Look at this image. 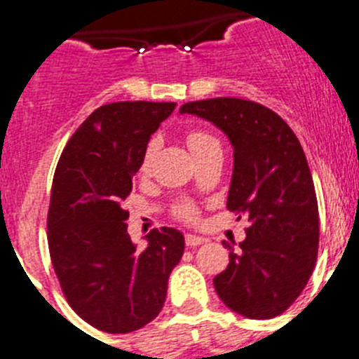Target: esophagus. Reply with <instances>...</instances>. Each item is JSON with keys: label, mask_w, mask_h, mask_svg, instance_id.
<instances>
[{"label": "esophagus", "mask_w": 359, "mask_h": 359, "mask_svg": "<svg viewBox=\"0 0 359 359\" xmlns=\"http://www.w3.org/2000/svg\"><path fill=\"white\" fill-rule=\"evenodd\" d=\"M185 243L189 248H194V246H199V244L207 243V237L196 236V233H185Z\"/></svg>", "instance_id": "34e87169"}]
</instances>
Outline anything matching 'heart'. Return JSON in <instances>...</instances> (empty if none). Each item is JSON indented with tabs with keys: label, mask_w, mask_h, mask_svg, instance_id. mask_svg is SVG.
<instances>
[{
	"label": "heart",
	"mask_w": 359,
	"mask_h": 359,
	"mask_svg": "<svg viewBox=\"0 0 359 359\" xmlns=\"http://www.w3.org/2000/svg\"><path fill=\"white\" fill-rule=\"evenodd\" d=\"M210 142H215V140L210 135H207V133H203V131H192L189 133V136H187V144H189L190 151L192 152L199 151L201 147L210 144ZM154 154H156V144L151 142V144L145 147L144 156H142V163H140L142 174L151 172L152 161H154ZM174 214H176V217L182 219V221H189V223H192V221H196V217H198V208H196L194 203L183 201L174 208Z\"/></svg>",
	"instance_id": "1"
}]
</instances>
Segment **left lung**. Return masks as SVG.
Here are the masks:
<instances>
[{
  "instance_id": "obj_1",
  "label": "left lung",
  "mask_w": 359,
  "mask_h": 359,
  "mask_svg": "<svg viewBox=\"0 0 359 359\" xmlns=\"http://www.w3.org/2000/svg\"><path fill=\"white\" fill-rule=\"evenodd\" d=\"M180 113L212 122L233 147L228 210L248 219L239 252L214 278L219 298L239 315L268 320L306 287L318 253V203L304 149L277 113L233 97L187 102Z\"/></svg>"
}]
</instances>
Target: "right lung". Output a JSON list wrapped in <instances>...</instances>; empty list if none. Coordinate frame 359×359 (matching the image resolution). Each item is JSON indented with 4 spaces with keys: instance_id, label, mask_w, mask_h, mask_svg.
<instances>
[{
    "instance_id": "add662e5",
    "label": "right lung",
    "mask_w": 359,
    "mask_h": 359,
    "mask_svg": "<svg viewBox=\"0 0 359 359\" xmlns=\"http://www.w3.org/2000/svg\"><path fill=\"white\" fill-rule=\"evenodd\" d=\"M174 102H113L95 109L62 151L48 208V248L72 309L93 327L126 334L158 316L185 250L182 231L151 230L138 252L123 208L151 135Z\"/></svg>"
}]
</instances>
